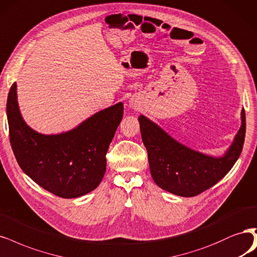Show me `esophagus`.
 Wrapping results in <instances>:
<instances>
[{
    "label": "esophagus",
    "instance_id": "esophagus-1",
    "mask_svg": "<svg viewBox=\"0 0 257 257\" xmlns=\"http://www.w3.org/2000/svg\"><path fill=\"white\" fill-rule=\"evenodd\" d=\"M128 104H130V107H132V108H136V107H137V104H136L135 101L131 100V101L128 102Z\"/></svg>",
    "mask_w": 257,
    "mask_h": 257
}]
</instances>
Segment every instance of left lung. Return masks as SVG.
Returning <instances> with one entry per match:
<instances>
[{"label": "left lung", "mask_w": 257, "mask_h": 257, "mask_svg": "<svg viewBox=\"0 0 257 257\" xmlns=\"http://www.w3.org/2000/svg\"><path fill=\"white\" fill-rule=\"evenodd\" d=\"M138 120L154 182L176 196L194 197L213 187L232 169L242 151L244 109L241 111V126L222 157L205 155L185 147L143 114Z\"/></svg>", "instance_id": "1"}]
</instances>
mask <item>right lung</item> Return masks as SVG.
I'll list each match as a JSON object with an SVG mask.
<instances>
[{
	"label": "right lung",
	"instance_id": "1",
	"mask_svg": "<svg viewBox=\"0 0 257 257\" xmlns=\"http://www.w3.org/2000/svg\"><path fill=\"white\" fill-rule=\"evenodd\" d=\"M6 112L17 162L35 183L65 199L98 187L106 171L105 155L123 117L122 103L94 113L71 131L43 135L24 122L14 83Z\"/></svg>",
	"mask_w": 257,
	"mask_h": 257
}]
</instances>
